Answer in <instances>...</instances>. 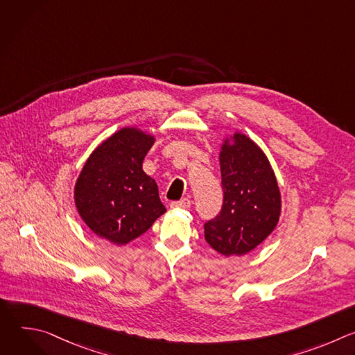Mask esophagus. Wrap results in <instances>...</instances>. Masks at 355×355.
Returning <instances> with one entry per match:
<instances>
[{
  "instance_id": "1",
  "label": "esophagus",
  "mask_w": 355,
  "mask_h": 355,
  "mask_svg": "<svg viewBox=\"0 0 355 355\" xmlns=\"http://www.w3.org/2000/svg\"><path fill=\"white\" fill-rule=\"evenodd\" d=\"M171 208L177 209V208H181V209H188L191 207V199L189 198H182L180 200H174L170 204Z\"/></svg>"
}]
</instances>
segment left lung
I'll list each match as a JSON object with an SVG mask.
<instances>
[{"label": "left lung", "instance_id": "1", "mask_svg": "<svg viewBox=\"0 0 355 355\" xmlns=\"http://www.w3.org/2000/svg\"><path fill=\"white\" fill-rule=\"evenodd\" d=\"M219 164L223 207L205 223V240L222 256H244L275 230L281 191L263 148L241 132L222 139Z\"/></svg>", "mask_w": 355, "mask_h": 355}]
</instances>
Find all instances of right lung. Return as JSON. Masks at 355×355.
I'll list each match as a JSON object with an SVG mask.
<instances>
[{"mask_svg": "<svg viewBox=\"0 0 355 355\" xmlns=\"http://www.w3.org/2000/svg\"><path fill=\"white\" fill-rule=\"evenodd\" d=\"M155 141V135L125 126L101 141L84 163L74 185V204L96 237L125 245L166 212L156 181L143 171Z\"/></svg>", "mask_w": 355, "mask_h": 355, "instance_id": "add662e5", "label": "right lung"}]
</instances>
